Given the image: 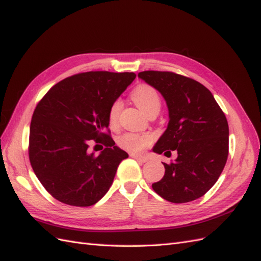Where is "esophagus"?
Returning <instances> with one entry per match:
<instances>
[{"label": "esophagus", "mask_w": 261, "mask_h": 261, "mask_svg": "<svg viewBox=\"0 0 261 261\" xmlns=\"http://www.w3.org/2000/svg\"><path fill=\"white\" fill-rule=\"evenodd\" d=\"M130 156L134 158V160H136L137 162H141V163H146L148 161V158L144 157V156H138V155H134V154H132Z\"/></svg>", "instance_id": "obj_1"}]
</instances>
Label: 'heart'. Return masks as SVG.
<instances>
[{"label":"heart","mask_w":261,"mask_h":261,"mask_svg":"<svg viewBox=\"0 0 261 261\" xmlns=\"http://www.w3.org/2000/svg\"><path fill=\"white\" fill-rule=\"evenodd\" d=\"M132 99L145 114L150 115L152 113H158L162 106V99L160 94L155 88L147 84L138 85L132 92ZM122 110V101L115 99L111 104L109 113H107V120L111 127H116L118 124L119 113ZM151 142V137L146 134H136V133H125L117 138V144L120 148L133 154L142 152Z\"/></svg>","instance_id":"heart-1"}]
</instances>
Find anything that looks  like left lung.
Returning a JSON list of instances; mask_svg holds the SVG:
<instances>
[{
	"instance_id": "left-lung-1",
	"label": "left lung",
	"mask_w": 261,
	"mask_h": 261,
	"mask_svg": "<svg viewBox=\"0 0 261 261\" xmlns=\"http://www.w3.org/2000/svg\"><path fill=\"white\" fill-rule=\"evenodd\" d=\"M138 77L161 92L169 111L167 129L152 150L178 154L175 162L163 163L165 175L152 189L175 204L199 198L215 185L227 162L229 128L224 112L211 91L193 79L161 71H144Z\"/></svg>"
}]
</instances>
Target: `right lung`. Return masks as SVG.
Returning a JSON list of instances; mask_svg holds the SVG:
<instances>
[{
    "mask_svg": "<svg viewBox=\"0 0 261 261\" xmlns=\"http://www.w3.org/2000/svg\"><path fill=\"white\" fill-rule=\"evenodd\" d=\"M135 77L128 72L75 74L55 84L36 105L29 157L36 177L55 199L88 207L109 192L119 163L128 154L110 135L107 113ZM93 142L106 146L99 155L88 151Z\"/></svg>",
    "mask_w": 261,
    "mask_h": 261,
    "instance_id": "obj_1",
    "label": "right lung"
}]
</instances>
